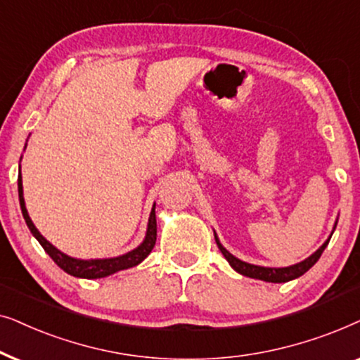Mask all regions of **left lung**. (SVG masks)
Masks as SVG:
<instances>
[{
	"mask_svg": "<svg viewBox=\"0 0 360 360\" xmlns=\"http://www.w3.org/2000/svg\"><path fill=\"white\" fill-rule=\"evenodd\" d=\"M329 238L323 243V247H321L319 250H316L313 255H311L309 258H306L304 262L296 263V265L286 266V268H265V266L250 265V263H245V262L238 260V258L233 257L232 253H229L227 250H225V248L220 245V242L217 240V237H215V242H217V245L220 248V252H222V255L227 258V262L230 263V266H232L236 271L240 273V275L248 276V278H255V280L268 281V283H286V281L295 280V278L304 275V273L308 271L309 268L313 266L314 263L319 260V257L323 255L326 245H328V243H329Z\"/></svg>",
	"mask_w": 360,
	"mask_h": 360,
	"instance_id": "1",
	"label": "left lung"
}]
</instances>
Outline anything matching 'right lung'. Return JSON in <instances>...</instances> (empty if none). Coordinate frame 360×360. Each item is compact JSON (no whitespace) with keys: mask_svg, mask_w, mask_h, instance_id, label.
I'll list each match as a JSON object with an SVG mask.
<instances>
[{"mask_svg":"<svg viewBox=\"0 0 360 360\" xmlns=\"http://www.w3.org/2000/svg\"><path fill=\"white\" fill-rule=\"evenodd\" d=\"M18 193H19V204H21L22 217H24V220H26L31 233L37 238V242L41 243L47 255H49L52 260H54L57 265L62 268V270H64L65 273H69V275H72V276L90 278V280H94V278H103V276L112 275V273H115V271L127 270V268L136 266L138 263H141L148 255H150L153 247H155V243H156V214H155V205H153V210L150 214V222H148L146 237H145V240H143L141 245L135 248V250L128 252L127 255H122L117 258H105V260H77V258L67 257L65 253L57 250L54 245H51V243L41 236L39 230L34 227V224H32V220L30 219V214H27L26 205H24L21 172H19V177H18Z\"/></svg>","mask_w":360,"mask_h":360,"instance_id":"obj_1","label":"right lung"}]
</instances>
